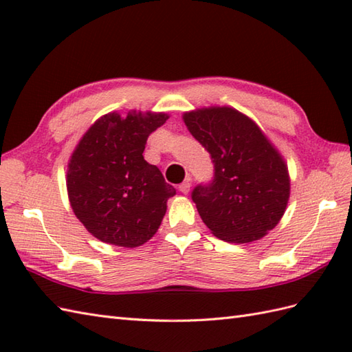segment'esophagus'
Listing matches in <instances>:
<instances>
[{"label": "esophagus", "instance_id": "obj_1", "mask_svg": "<svg viewBox=\"0 0 352 352\" xmlns=\"http://www.w3.org/2000/svg\"><path fill=\"white\" fill-rule=\"evenodd\" d=\"M178 190H180L182 193H184V195H188L189 190H190V182H183L180 186H178Z\"/></svg>", "mask_w": 352, "mask_h": 352}]
</instances>
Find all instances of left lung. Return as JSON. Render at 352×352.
I'll return each mask as SVG.
<instances>
[{
  "instance_id": "left-lung-1",
  "label": "left lung",
  "mask_w": 352,
  "mask_h": 352,
  "mask_svg": "<svg viewBox=\"0 0 352 352\" xmlns=\"http://www.w3.org/2000/svg\"><path fill=\"white\" fill-rule=\"evenodd\" d=\"M183 121L214 164L213 182L192 192L201 219L226 242L265 237L283 218L290 197L287 164L278 149L233 107L186 111Z\"/></svg>"
}]
</instances>
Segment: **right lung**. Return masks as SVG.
I'll use <instances>...</instances> for the list:
<instances>
[{
	"instance_id": "1",
	"label": "right lung",
	"mask_w": 352,
	"mask_h": 352,
	"mask_svg": "<svg viewBox=\"0 0 352 352\" xmlns=\"http://www.w3.org/2000/svg\"><path fill=\"white\" fill-rule=\"evenodd\" d=\"M169 115L131 110L101 116L68 163L69 203L86 230L109 245L136 248L159 230L175 189L144 159L148 136Z\"/></svg>"
}]
</instances>
